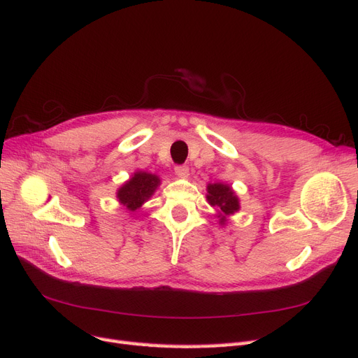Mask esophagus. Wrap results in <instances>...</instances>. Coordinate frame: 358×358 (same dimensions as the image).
<instances>
[{"label":"esophagus","mask_w":358,"mask_h":358,"mask_svg":"<svg viewBox=\"0 0 358 358\" xmlns=\"http://www.w3.org/2000/svg\"><path fill=\"white\" fill-rule=\"evenodd\" d=\"M175 173L179 176V178H188L189 176V169L187 166H176L175 167Z\"/></svg>","instance_id":"esophagus-1"}]
</instances>
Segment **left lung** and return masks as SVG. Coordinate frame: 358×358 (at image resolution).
Instances as JSON below:
<instances>
[{
  "label": "left lung",
  "instance_id": "left-lung-1",
  "mask_svg": "<svg viewBox=\"0 0 358 358\" xmlns=\"http://www.w3.org/2000/svg\"><path fill=\"white\" fill-rule=\"evenodd\" d=\"M206 200L215 208V216L218 218L220 225H225L231 215L241 210V200L231 185L224 182L209 183L206 187Z\"/></svg>",
  "mask_w": 358,
  "mask_h": 358
}]
</instances>
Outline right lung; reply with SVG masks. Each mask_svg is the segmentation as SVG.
<instances>
[{"label": "right lung", "instance_id": "1", "mask_svg": "<svg viewBox=\"0 0 358 358\" xmlns=\"http://www.w3.org/2000/svg\"><path fill=\"white\" fill-rule=\"evenodd\" d=\"M159 185V176L149 171L137 170L133 173L131 178L125 180L122 185L116 189L117 203L125 206L129 212H136L154 196Z\"/></svg>", "mask_w": 358, "mask_h": 358}]
</instances>
